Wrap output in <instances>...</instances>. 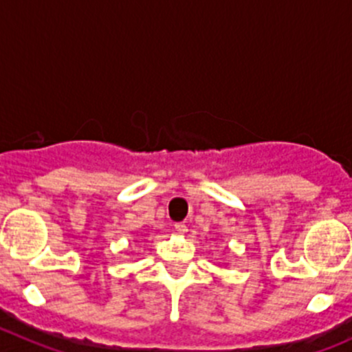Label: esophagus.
<instances>
[{
    "label": "esophagus",
    "mask_w": 352,
    "mask_h": 352,
    "mask_svg": "<svg viewBox=\"0 0 352 352\" xmlns=\"http://www.w3.org/2000/svg\"><path fill=\"white\" fill-rule=\"evenodd\" d=\"M175 231L179 232V234H186V232H187V226L184 224V222H179V224H175Z\"/></svg>",
    "instance_id": "obj_1"
}]
</instances>
